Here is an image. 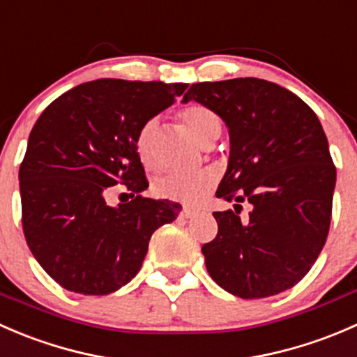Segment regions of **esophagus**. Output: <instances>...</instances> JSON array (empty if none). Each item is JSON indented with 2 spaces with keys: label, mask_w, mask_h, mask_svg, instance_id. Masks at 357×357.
Masks as SVG:
<instances>
[{
  "label": "esophagus",
  "mask_w": 357,
  "mask_h": 357,
  "mask_svg": "<svg viewBox=\"0 0 357 357\" xmlns=\"http://www.w3.org/2000/svg\"><path fill=\"white\" fill-rule=\"evenodd\" d=\"M197 214V211L195 208H190V207H183V211H181V215L185 219H190V218H193V215Z\"/></svg>",
  "instance_id": "1"
}]
</instances>
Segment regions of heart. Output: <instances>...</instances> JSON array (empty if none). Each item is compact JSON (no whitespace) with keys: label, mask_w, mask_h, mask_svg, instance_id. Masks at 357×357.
<instances>
[{"label":"heart","mask_w":357,"mask_h":357,"mask_svg":"<svg viewBox=\"0 0 357 357\" xmlns=\"http://www.w3.org/2000/svg\"><path fill=\"white\" fill-rule=\"evenodd\" d=\"M179 119L186 126L190 135L202 145H211L221 132V121L215 112L200 103L185 107L179 112ZM153 132H155V122L149 121L142 126L136 136V153L146 169H157L155 157H153ZM215 179L218 174L212 169H200L188 176H162L153 183V193L158 199L192 205L197 204L215 185Z\"/></svg>","instance_id":"b5f03b06"}]
</instances>
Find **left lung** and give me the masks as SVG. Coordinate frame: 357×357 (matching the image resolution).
I'll list each match as a JSON object with an SVG mask.
<instances>
[{
	"mask_svg": "<svg viewBox=\"0 0 357 357\" xmlns=\"http://www.w3.org/2000/svg\"><path fill=\"white\" fill-rule=\"evenodd\" d=\"M229 129V162L215 197L218 236L202 247L211 278L242 298L297 285L326 242L337 171L316 114L297 95L255 77L197 82L183 96ZM242 201L252 205L239 218Z\"/></svg>",
	"mask_w": 357,
	"mask_h": 357,
	"instance_id": "obj_1",
	"label": "left lung"
}]
</instances>
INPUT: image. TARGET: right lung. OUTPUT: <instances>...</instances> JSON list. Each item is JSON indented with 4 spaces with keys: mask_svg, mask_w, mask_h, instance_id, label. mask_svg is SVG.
Listing matches in <instances>:
<instances>
[{
    "mask_svg": "<svg viewBox=\"0 0 357 357\" xmlns=\"http://www.w3.org/2000/svg\"><path fill=\"white\" fill-rule=\"evenodd\" d=\"M186 88L98 79L68 89L36 121L19 171L22 228L36 261L66 290L107 295L131 282L153 231L181 211L142 197L149 181L136 136ZM115 184L133 200L110 208Z\"/></svg>",
    "mask_w": 357,
    "mask_h": 357,
    "instance_id": "right-lung-1",
    "label": "right lung"
}]
</instances>
